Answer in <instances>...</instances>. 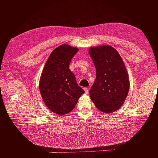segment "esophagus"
<instances>
[{"mask_svg":"<svg viewBox=\"0 0 158 158\" xmlns=\"http://www.w3.org/2000/svg\"><path fill=\"white\" fill-rule=\"evenodd\" d=\"M84 89L85 90V94H89V90H88V88L87 87H85L84 88Z\"/></svg>","mask_w":158,"mask_h":158,"instance_id":"1","label":"esophagus"}]
</instances>
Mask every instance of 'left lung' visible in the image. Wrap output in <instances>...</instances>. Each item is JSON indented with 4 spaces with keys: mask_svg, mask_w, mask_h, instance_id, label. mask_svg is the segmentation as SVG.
<instances>
[{
    "mask_svg": "<svg viewBox=\"0 0 158 158\" xmlns=\"http://www.w3.org/2000/svg\"><path fill=\"white\" fill-rule=\"evenodd\" d=\"M89 53L96 69V78L89 90L91 99L99 111L113 113L122 106L130 87L125 64L110 45L90 47Z\"/></svg>",
    "mask_w": 158,
    "mask_h": 158,
    "instance_id": "left-lung-1",
    "label": "left lung"
}]
</instances>
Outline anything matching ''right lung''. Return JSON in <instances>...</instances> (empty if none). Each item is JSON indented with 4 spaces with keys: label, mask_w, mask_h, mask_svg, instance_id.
Wrapping results in <instances>:
<instances>
[{
    "label": "right lung",
    "mask_w": 158,
    "mask_h": 158,
    "mask_svg": "<svg viewBox=\"0 0 158 158\" xmlns=\"http://www.w3.org/2000/svg\"><path fill=\"white\" fill-rule=\"evenodd\" d=\"M78 49L64 44L52 51L47 59L40 80V90L46 106L60 115L70 113L85 92L69 69Z\"/></svg>",
    "instance_id": "obj_1"
}]
</instances>
